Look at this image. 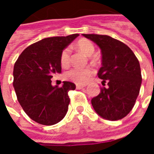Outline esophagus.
Listing matches in <instances>:
<instances>
[{
	"instance_id": "obj_1",
	"label": "esophagus",
	"mask_w": 154,
	"mask_h": 154,
	"mask_svg": "<svg viewBox=\"0 0 154 154\" xmlns=\"http://www.w3.org/2000/svg\"><path fill=\"white\" fill-rule=\"evenodd\" d=\"M77 89H82V88H84V87H86V85H79V84H77Z\"/></svg>"
}]
</instances>
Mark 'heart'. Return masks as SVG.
I'll return each instance as SVG.
<instances>
[{"mask_svg":"<svg viewBox=\"0 0 154 154\" xmlns=\"http://www.w3.org/2000/svg\"><path fill=\"white\" fill-rule=\"evenodd\" d=\"M76 47L78 50H80L82 53H83L87 56L92 55L95 51L94 44L90 40L86 39V38L80 39L78 41L76 44ZM70 56L71 50L68 48H66L62 51L60 56V63L62 67H67L69 66ZM92 74H93V70L90 67H87V68L74 67L66 72L64 74V77L67 80L72 81L77 84H85L89 80V78Z\"/></svg>","mask_w":154,"mask_h":154,"instance_id":"obj_1","label":"heart"}]
</instances>
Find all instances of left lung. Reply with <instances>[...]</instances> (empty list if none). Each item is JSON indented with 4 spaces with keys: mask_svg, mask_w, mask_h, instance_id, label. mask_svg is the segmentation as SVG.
Returning a JSON list of instances; mask_svg holds the SVG:
<instances>
[{
    "mask_svg": "<svg viewBox=\"0 0 154 154\" xmlns=\"http://www.w3.org/2000/svg\"><path fill=\"white\" fill-rule=\"evenodd\" d=\"M82 35L100 48L102 67L97 75L104 86L106 82L108 85L91 99V105L104 119H121L132 110L139 96L142 82L139 60L126 44L110 36Z\"/></svg>",
    "mask_w": 154,
    "mask_h": 154,
    "instance_id": "8db88e82",
    "label": "left lung"
}]
</instances>
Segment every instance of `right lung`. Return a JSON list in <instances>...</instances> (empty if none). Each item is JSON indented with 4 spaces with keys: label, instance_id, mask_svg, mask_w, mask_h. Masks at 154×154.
Listing matches in <instances>:
<instances>
[{
    "label": "right lung",
    "instance_id": "right-lung-1",
    "mask_svg": "<svg viewBox=\"0 0 154 154\" xmlns=\"http://www.w3.org/2000/svg\"><path fill=\"white\" fill-rule=\"evenodd\" d=\"M78 35L44 38L26 48L15 62L13 86L17 100L27 116L40 125H55L67 114L68 91L76 86L63 82V87H53L51 78L61 73V53Z\"/></svg>",
    "mask_w": 154,
    "mask_h": 154
}]
</instances>
